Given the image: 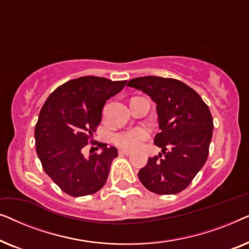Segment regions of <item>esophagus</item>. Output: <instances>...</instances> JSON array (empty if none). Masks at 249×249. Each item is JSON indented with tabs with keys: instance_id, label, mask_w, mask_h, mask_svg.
I'll return each instance as SVG.
<instances>
[{
	"instance_id": "obj_1",
	"label": "esophagus",
	"mask_w": 249,
	"mask_h": 249,
	"mask_svg": "<svg viewBox=\"0 0 249 249\" xmlns=\"http://www.w3.org/2000/svg\"><path fill=\"white\" fill-rule=\"evenodd\" d=\"M119 154L128 156V155H130V152H129V151H124V149H120V151H119Z\"/></svg>"
}]
</instances>
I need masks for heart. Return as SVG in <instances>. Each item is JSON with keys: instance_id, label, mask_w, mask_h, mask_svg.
<instances>
[{"instance_id": "1", "label": "heart", "mask_w": 249, "mask_h": 249, "mask_svg": "<svg viewBox=\"0 0 249 249\" xmlns=\"http://www.w3.org/2000/svg\"><path fill=\"white\" fill-rule=\"evenodd\" d=\"M149 138V132L147 129L137 127L118 132L113 136V142L119 148L124 151H135L139 148Z\"/></svg>"}]
</instances>
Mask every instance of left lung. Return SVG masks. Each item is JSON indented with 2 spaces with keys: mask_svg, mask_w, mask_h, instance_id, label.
Wrapping results in <instances>:
<instances>
[{
  "mask_svg": "<svg viewBox=\"0 0 249 249\" xmlns=\"http://www.w3.org/2000/svg\"><path fill=\"white\" fill-rule=\"evenodd\" d=\"M156 103L161 131L154 142L162 153L149 158L138 178L149 192L173 195L189 186L209 156L213 135L210 108L193 88L173 78L156 76L129 80Z\"/></svg>",
  "mask_w": 249,
  "mask_h": 249,
  "instance_id": "obj_1",
  "label": "left lung"
}]
</instances>
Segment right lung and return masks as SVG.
I'll return each mask as SVG.
<instances>
[{
    "label": "right lung",
    "instance_id": "right-lung-1",
    "mask_svg": "<svg viewBox=\"0 0 249 249\" xmlns=\"http://www.w3.org/2000/svg\"><path fill=\"white\" fill-rule=\"evenodd\" d=\"M125 83L79 77L57 87L44 103L35 127L36 152L46 175L68 195H91L107 182L117 148L93 142L102 153L88 159L83 148L100 124L104 104Z\"/></svg>",
    "mask_w": 249,
    "mask_h": 249
}]
</instances>
